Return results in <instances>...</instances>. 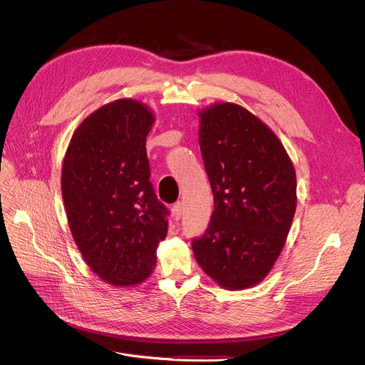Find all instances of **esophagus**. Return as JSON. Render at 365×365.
<instances>
[{"label": "esophagus", "mask_w": 365, "mask_h": 365, "mask_svg": "<svg viewBox=\"0 0 365 365\" xmlns=\"http://www.w3.org/2000/svg\"><path fill=\"white\" fill-rule=\"evenodd\" d=\"M183 212H185V205H183L182 201H179V202L173 205V216H175L178 220L183 216Z\"/></svg>", "instance_id": "1"}]
</instances>
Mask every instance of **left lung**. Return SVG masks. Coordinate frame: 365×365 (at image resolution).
Returning <instances> with one entry per match:
<instances>
[{"mask_svg":"<svg viewBox=\"0 0 365 365\" xmlns=\"http://www.w3.org/2000/svg\"><path fill=\"white\" fill-rule=\"evenodd\" d=\"M200 117L215 212L192 250L207 275L242 290L262 281L282 250L296 212V173L275 134L242 106L220 103Z\"/></svg>","mask_w":365,"mask_h":365,"instance_id":"obj_1","label":"left lung"}]
</instances>
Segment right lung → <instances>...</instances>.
Returning <instances> with one entry per match:
<instances>
[{
  "label": "right lung",
  "instance_id": "1",
  "mask_svg": "<svg viewBox=\"0 0 365 365\" xmlns=\"http://www.w3.org/2000/svg\"><path fill=\"white\" fill-rule=\"evenodd\" d=\"M153 115L131 99L110 102L75 130L62 168L72 237L93 272L113 285L146 279L167 235L168 208L149 178Z\"/></svg>",
  "mask_w": 365,
  "mask_h": 365
}]
</instances>
